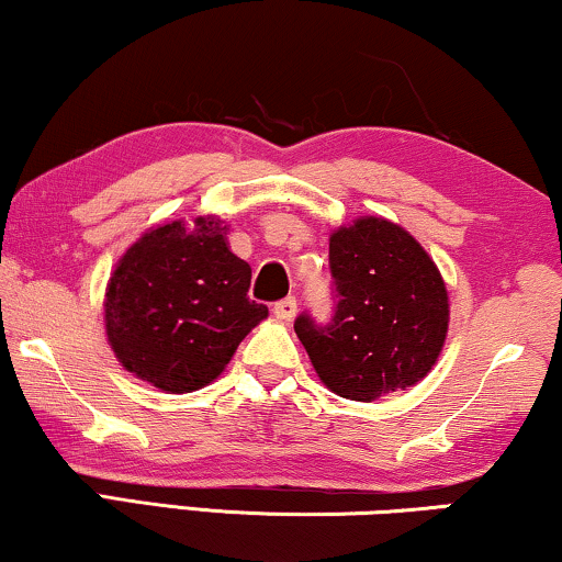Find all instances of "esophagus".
<instances>
[{"label": "esophagus", "instance_id": "34e87169", "mask_svg": "<svg viewBox=\"0 0 562 562\" xmlns=\"http://www.w3.org/2000/svg\"><path fill=\"white\" fill-rule=\"evenodd\" d=\"M273 314L279 319H291L296 314V299L294 296H286L281 299V302L273 304Z\"/></svg>", "mask_w": 562, "mask_h": 562}]
</instances>
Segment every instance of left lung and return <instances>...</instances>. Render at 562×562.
Returning a JSON list of instances; mask_svg holds the SVG:
<instances>
[{
    "label": "left lung",
    "instance_id": "8db88e82",
    "mask_svg": "<svg viewBox=\"0 0 562 562\" xmlns=\"http://www.w3.org/2000/svg\"><path fill=\"white\" fill-rule=\"evenodd\" d=\"M335 310L294 322L314 371L337 396L375 402L425 379L448 335V291L432 258L394 222L363 217L329 237Z\"/></svg>",
    "mask_w": 562,
    "mask_h": 562
}]
</instances>
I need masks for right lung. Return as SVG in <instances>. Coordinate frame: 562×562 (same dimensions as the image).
Returning a JSON list of instances; mask_svg holds the SVG:
<instances>
[{"label": "right lung", "mask_w": 562, "mask_h": 562, "mask_svg": "<svg viewBox=\"0 0 562 562\" xmlns=\"http://www.w3.org/2000/svg\"><path fill=\"white\" fill-rule=\"evenodd\" d=\"M250 266L225 243L220 220L145 233L106 286V337L120 363L153 386L189 394L225 371L243 337L268 317L250 302Z\"/></svg>", "instance_id": "add662e5"}]
</instances>
